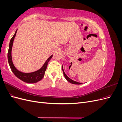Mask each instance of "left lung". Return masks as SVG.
<instances>
[{"label":"left lung","mask_w":122,"mask_h":122,"mask_svg":"<svg viewBox=\"0 0 122 122\" xmlns=\"http://www.w3.org/2000/svg\"><path fill=\"white\" fill-rule=\"evenodd\" d=\"M62 71H63V73H64V76L65 77V78L66 79V80H67L68 81H69V82L71 83L72 84H82V83H80V82H78L77 81H74L73 80H72L71 79H70L69 77H68L67 75L66 74L64 71V69H63V67L62 66Z\"/></svg>","instance_id":"left-lung-1"}]
</instances>
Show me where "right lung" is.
<instances>
[{"label": "right lung", "mask_w": 122, "mask_h": 122, "mask_svg": "<svg viewBox=\"0 0 122 122\" xmlns=\"http://www.w3.org/2000/svg\"><path fill=\"white\" fill-rule=\"evenodd\" d=\"M17 31V29L16 30L14 35L13 36L12 39L10 40V42L9 44V51L8 53V59L10 67L11 69V70L18 78L20 80H22L23 81L29 83H36L41 80L45 75V72L46 70L48 64L51 60V58L52 57L53 55L51 56L47 59V61H45V63L43 65L42 67L39 70L37 71L31 72V73H23L19 71L18 69L15 67L12 61V49L13 45V42L14 41V39L15 38L16 35V33Z\"/></svg>", "instance_id": "right-lung-1"}]
</instances>
